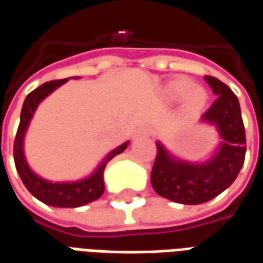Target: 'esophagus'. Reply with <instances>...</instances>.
I'll use <instances>...</instances> for the list:
<instances>
[{
	"label": "esophagus",
	"instance_id": "34e87169",
	"mask_svg": "<svg viewBox=\"0 0 263 263\" xmlns=\"http://www.w3.org/2000/svg\"><path fill=\"white\" fill-rule=\"evenodd\" d=\"M152 132H154L152 126L145 125V126H142V128H139V129H138L137 137H149V135H152Z\"/></svg>",
	"mask_w": 263,
	"mask_h": 263
}]
</instances>
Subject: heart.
Segmentation results:
<instances>
[{
    "label": "heart",
    "mask_w": 263,
    "mask_h": 263,
    "mask_svg": "<svg viewBox=\"0 0 263 263\" xmlns=\"http://www.w3.org/2000/svg\"><path fill=\"white\" fill-rule=\"evenodd\" d=\"M167 98L171 100H183V109L189 115H196L203 111L205 104L209 101V94L204 87L194 86L193 81L179 77L167 83L165 88Z\"/></svg>",
    "instance_id": "1"
}]
</instances>
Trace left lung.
Here are the masks:
<instances>
[{
    "label": "left lung",
    "mask_w": 263,
    "mask_h": 263,
    "mask_svg": "<svg viewBox=\"0 0 263 263\" xmlns=\"http://www.w3.org/2000/svg\"><path fill=\"white\" fill-rule=\"evenodd\" d=\"M215 96L214 104L200 121L215 126L220 142L211 158L189 162L172 155L162 142H156L151 183L162 197L180 204H201L217 197L237 179L245 160V128L241 107L231 88L215 77L205 76Z\"/></svg>",
    "instance_id": "obj_1"
}]
</instances>
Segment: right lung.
I'll return each mask as SVG.
<instances>
[{
  "label": "right lung",
  "mask_w": 263,
  "mask_h": 263,
  "mask_svg": "<svg viewBox=\"0 0 263 263\" xmlns=\"http://www.w3.org/2000/svg\"><path fill=\"white\" fill-rule=\"evenodd\" d=\"M73 79H79L77 76ZM69 79L63 80H53L45 83L36 90H33L26 96L22 111H21V121L18 126V132L15 137L14 142V160L16 172L20 175L21 180L24 182L25 187L29 190V193L36 197L39 201L53 205V207H60V209H73V207H80L84 204H88L97 200L103 196L104 193V169L109 160L115 158L117 155L122 154L128 145V142H124L120 146L112 149L105 158H104L97 167L94 169L91 175H88L84 179L74 180V182H50L43 179L35 172L32 171L31 166L28 165L25 158V151H24V142H25V135L28 131V126L31 124V120L37 105L42 103L49 94L63 86Z\"/></svg>",
  "instance_id": "obj_1"
}]
</instances>
